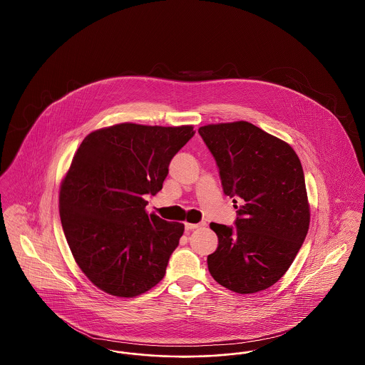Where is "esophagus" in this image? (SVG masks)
<instances>
[{
	"label": "esophagus",
	"mask_w": 365,
	"mask_h": 365,
	"mask_svg": "<svg viewBox=\"0 0 365 365\" xmlns=\"http://www.w3.org/2000/svg\"><path fill=\"white\" fill-rule=\"evenodd\" d=\"M204 225H205V223H198V225H191V223H186V225H185V228H186L187 231H191V230H195V228L204 226Z\"/></svg>",
	"instance_id": "esophagus-1"
}]
</instances>
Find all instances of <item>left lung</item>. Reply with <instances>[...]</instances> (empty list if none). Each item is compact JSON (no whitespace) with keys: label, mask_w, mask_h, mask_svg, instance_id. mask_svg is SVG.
Instances as JSON below:
<instances>
[{"label":"left lung","mask_w":365,"mask_h":365,"mask_svg":"<svg viewBox=\"0 0 365 365\" xmlns=\"http://www.w3.org/2000/svg\"><path fill=\"white\" fill-rule=\"evenodd\" d=\"M198 134L216 161L237 210L234 227L210 223L219 238L208 256L212 278L250 294L284 275L309 228L302 165L290 145L252 123L209 124Z\"/></svg>","instance_id":"8db88e82"}]
</instances>
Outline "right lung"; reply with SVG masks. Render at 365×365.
<instances>
[{
	"mask_svg": "<svg viewBox=\"0 0 365 365\" xmlns=\"http://www.w3.org/2000/svg\"><path fill=\"white\" fill-rule=\"evenodd\" d=\"M191 125L122 123L88 134L60 190V217L72 256L98 289L137 297L164 278L185 226L148 215Z\"/></svg>",
	"mask_w": 365,
	"mask_h": 365,
	"instance_id": "obj_1",
	"label": "right lung"
}]
</instances>
